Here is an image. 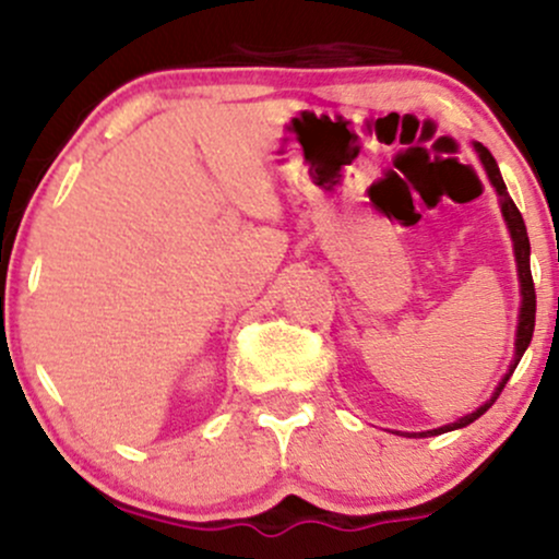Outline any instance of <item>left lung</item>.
<instances>
[{
	"mask_svg": "<svg viewBox=\"0 0 559 559\" xmlns=\"http://www.w3.org/2000/svg\"><path fill=\"white\" fill-rule=\"evenodd\" d=\"M473 146H476V152H478V157H480V165H484L486 176H489L493 191H497L499 207H502V217H504L507 230H510V239H512V252H515L518 281H521V316H518V331H515V357H512L510 370H507L502 381H499V386L493 389L491 400H486L484 404H480L478 409H473L471 415H463V418H457L454 423H449V426L433 428V431H420V433H413V436H439V433H447V431H457V428H465V426H471L473 420H478L480 415H484L486 409H489L491 404L497 402L499 391H502L504 383L510 381L512 370L518 368V362H521L523 352L528 349L531 336H534V325H536V292H534V278H531V243H528V230H525V223H523L521 210L515 207V202H512L510 194H507V186H504V181H502V173H499V168H497V159L491 157V152L486 150V146H480V144H473ZM400 436H404V433H400ZM407 436H409V433H407Z\"/></svg>",
	"mask_w": 559,
	"mask_h": 559,
	"instance_id": "left-lung-1",
	"label": "left lung"
}]
</instances>
